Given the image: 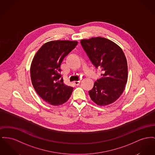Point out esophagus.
I'll use <instances>...</instances> for the list:
<instances>
[{"instance_id":"esophagus-1","label":"esophagus","mask_w":155,"mask_h":155,"mask_svg":"<svg viewBox=\"0 0 155 155\" xmlns=\"http://www.w3.org/2000/svg\"><path fill=\"white\" fill-rule=\"evenodd\" d=\"M74 84L75 85H78L80 84V81H74Z\"/></svg>"}]
</instances>
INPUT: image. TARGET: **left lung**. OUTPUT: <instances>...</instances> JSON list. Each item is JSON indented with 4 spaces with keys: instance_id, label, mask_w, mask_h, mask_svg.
I'll return each instance as SVG.
<instances>
[{
    "instance_id": "obj_1",
    "label": "left lung",
    "mask_w": 155,
    "mask_h": 155,
    "mask_svg": "<svg viewBox=\"0 0 155 155\" xmlns=\"http://www.w3.org/2000/svg\"><path fill=\"white\" fill-rule=\"evenodd\" d=\"M81 44L92 64L102 73L89 91L91 100L100 106L114 102L127 82V61L124 51L114 42L101 37L83 39Z\"/></svg>"
}]
</instances>
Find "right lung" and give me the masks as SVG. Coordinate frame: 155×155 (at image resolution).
Here are the masks:
<instances>
[{"mask_svg": "<svg viewBox=\"0 0 155 155\" xmlns=\"http://www.w3.org/2000/svg\"><path fill=\"white\" fill-rule=\"evenodd\" d=\"M77 44L75 41H50L41 46L33 58L30 66L32 85L37 94L52 105L63 104L72 94L73 87L64 84L59 73L63 59Z\"/></svg>", "mask_w": 155, "mask_h": 155, "instance_id": "right-lung-1", "label": "right lung"}]
</instances>
